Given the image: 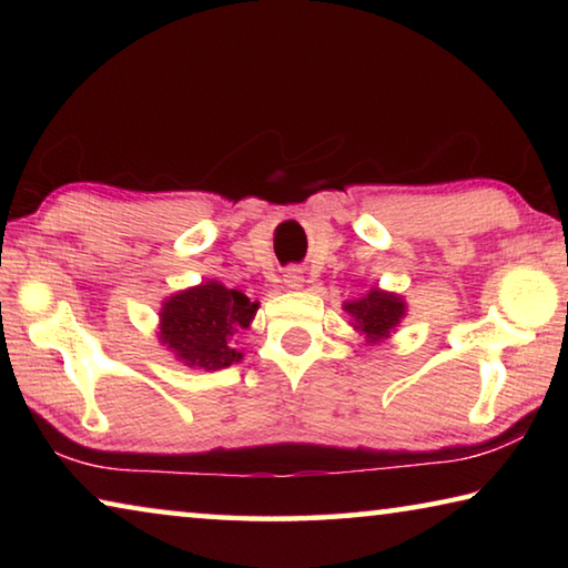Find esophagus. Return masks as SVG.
<instances>
[{"label":"esophagus","instance_id":"1","mask_svg":"<svg viewBox=\"0 0 568 568\" xmlns=\"http://www.w3.org/2000/svg\"><path fill=\"white\" fill-rule=\"evenodd\" d=\"M283 283H285L287 287H293V291H297V287H303L305 277H303L301 267H287L285 275H283Z\"/></svg>","mask_w":568,"mask_h":568}]
</instances>
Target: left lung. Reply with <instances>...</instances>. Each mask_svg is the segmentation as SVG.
<instances>
[{
	"label": "left lung",
	"mask_w": 568,
	"mask_h": 568,
	"mask_svg": "<svg viewBox=\"0 0 568 568\" xmlns=\"http://www.w3.org/2000/svg\"><path fill=\"white\" fill-rule=\"evenodd\" d=\"M343 311L351 315L353 331L363 335L365 345H378L398 331L400 321L408 315L406 297L373 285L358 301L343 303Z\"/></svg>",
	"instance_id": "left-lung-1"
}]
</instances>
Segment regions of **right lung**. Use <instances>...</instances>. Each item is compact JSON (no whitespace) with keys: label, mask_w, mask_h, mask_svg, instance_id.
<instances>
[{"label":"right lung","mask_w":568,"mask_h":568,"mask_svg":"<svg viewBox=\"0 0 568 568\" xmlns=\"http://www.w3.org/2000/svg\"><path fill=\"white\" fill-rule=\"evenodd\" d=\"M257 307L261 303L220 281L185 287L162 301L158 343L187 368H227L243 361L235 335L250 328Z\"/></svg>","instance_id":"1"}]
</instances>
